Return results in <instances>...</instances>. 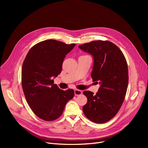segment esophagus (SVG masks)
<instances>
[{
	"label": "esophagus",
	"mask_w": 148,
	"mask_h": 148,
	"mask_svg": "<svg viewBox=\"0 0 148 148\" xmlns=\"http://www.w3.org/2000/svg\"><path fill=\"white\" fill-rule=\"evenodd\" d=\"M74 94L75 96H79L82 94V91L79 89H75L74 90Z\"/></svg>",
	"instance_id": "obj_1"
}]
</instances>
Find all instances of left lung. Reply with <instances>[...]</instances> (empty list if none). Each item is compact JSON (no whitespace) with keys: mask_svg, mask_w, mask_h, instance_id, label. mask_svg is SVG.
I'll return each instance as SVG.
<instances>
[{"mask_svg":"<svg viewBox=\"0 0 148 148\" xmlns=\"http://www.w3.org/2000/svg\"><path fill=\"white\" fill-rule=\"evenodd\" d=\"M79 47L94 58L91 77L100 84L95 95L89 90L83 92L88 98L83 113L92 122L105 123L117 114L125 97L128 83L126 59L118 47L108 41H94Z\"/></svg>","mask_w":148,"mask_h":148,"instance_id":"left-lung-1","label":"left lung"}]
</instances>
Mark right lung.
<instances>
[{
    "instance_id": "right-lung-1",
    "label": "right lung",
    "mask_w": 148,
    "mask_h": 148,
    "mask_svg": "<svg viewBox=\"0 0 148 148\" xmlns=\"http://www.w3.org/2000/svg\"><path fill=\"white\" fill-rule=\"evenodd\" d=\"M75 45L54 40L43 41L29 50L23 62V92L30 108L41 119L59 118L67 102L74 97L73 89H60L53 79L61 73L66 54Z\"/></svg>"
}]
</instances>
